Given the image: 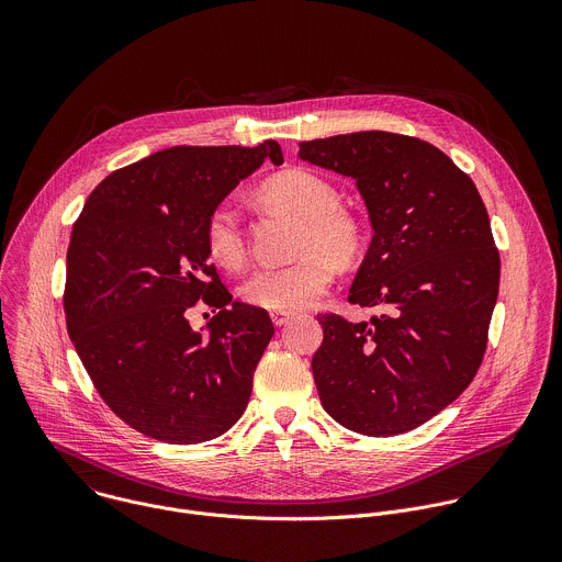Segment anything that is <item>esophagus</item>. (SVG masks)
<instances>
[{
    "label": "esophagus",
    "instance_id": "obj_1",
    "mask_svg": "<svg viewBox=\"0 0 562 562\" xmlns=\"http://www.w3.org/2000/svg\"><path fill=\"white\" fill-rule=\"evenodd\" d=\"M271 319H273L276 327H284L286 323H291V319H293V313H289V311H273Z\"/></svg>",
    "mask_w": 562,
    "mask_h": 562
}]
</instances>
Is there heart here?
Instances as JSON below:
<instances>
[{
    "label": "heart",
    "instance_id": "1",
    "mask_svg": "<svg viewBox=\"0 0 562 562\" xmlns=\"http://www.w3.org/2000/svg\"><path fill=\"white\" fill-rule=\"evenodd\" d=\"M260 195L267 204L297 217L289 254L280 267L254 271L239 284L247 304L271 311H295L323 297L336 278V262L349 265L362 251V222L338 204V189L308 169H286L271 176ZM204 245L213 262L237 269L247 256L243 215L233 202L211 209L204 224Z\"/></svg>",
    "mask_w": 562,
    "mask_h": 562
}]
</instances>
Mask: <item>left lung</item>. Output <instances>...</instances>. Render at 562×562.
I'll list each match as a JSON object with an SVG mask.
<instances>
[{
    "label": "left lung",
    "mask_w": 562,
    "mask_h": 562,
    "mask_svg": "<svg viewBox=\"0 0 562 562\" xmlns=\"http://www.w3.org/2000/svg\"><path fill=\"white\" fill-rule=\"evenodd\" d=\"M300 159L353 178L373 237L349 302L371 323L319 315V403L364 436L405 434L469 386L487 349L501 256L475 184L429 142L360 131L300 142Z\"/></svg>",
    "instance_id": "left-lung-1"
}]
</instances>
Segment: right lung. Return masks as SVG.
Instances as JSON below:
<instances>
[{
	"label": "right lung",
	"instance_id": "1",
	"mask_svg": "<svg viewBox=\"0 0 562 562\" xmlns=\"http://www.w3.org/2000/svg\"><path fill=\"white\" fill-rule=\"evenodd\" d=\"M265 159L284 162L278 142L157 150L104 178L72 224L68 336L109 409L148 438L206 442L249 405L276 329L265 308L233 302L204 224ZM198 299L218 308L206 335L186 319Z\"/></svg>",
	"mask_w": 562,
	"mask_h": 562
}]
</instances>
